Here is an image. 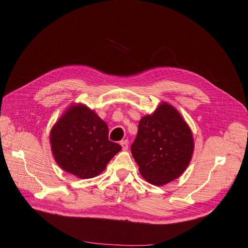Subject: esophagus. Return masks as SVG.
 I'll list each match as a JSON object with an SVG mask.
<instances>
[{
	"instance_id": "esophagus-1",
	"label": "esophagus",
	"mask_w": 248,
	"mask_h": 248,
	"mask_svg": "<svg viewBox=\"0 0 248 248\" xmlns=\"http://www.w3.org/2000/svg\"><path fill=\"white\" fill-rule=\"evenodd\" d=\"M121 146L123 147V150H127V148H128V141L127 140H124V141H122L121 142Z\"/></svg>"
}]
</instances>
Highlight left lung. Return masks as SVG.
<instances>
[{"label": "left lung", "mask_w": 248, "mask_h": 248, "mask_svg": "<svg viewBox=\"0 0 248 248\" xmlns=\"http://www.w3.org/2000/svg\"><path fill=\"white\" fill-rule=\"evenodd\" d=\"M193 147L187 124L173 106L162 102L152 114L141 118L131 151L141 175L161 186L184 173Z\"/></svg>", "instance_id": "1"}]
</instances>
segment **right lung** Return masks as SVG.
Listing matches in <instances>:
<instances>
[{"mask_svg":"<svg viewBox=\"0 0 248 248\" xmlns=\"http://www.w3.org/2000/svg\"><path fill=\"white\" fill-rule=\"evenodd\" d=\"M51 152L59 166L81 179L97 176L122 146L108 140V126L83 104L71 105L52 126Z\"/></svg>","mask_w":248,"mask_h":248,"instance_id":"1","label":"right lung"}]
</instances>
